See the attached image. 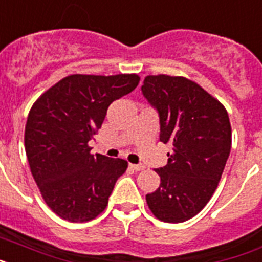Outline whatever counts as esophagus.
Segmentation results:
<instances>
[{"label":"esophagus","instance_id":"1","mask_svg":"<svg viewBox=\"0 0 262 262\" xmlns=\"http://www.w3.org/2000/svg\"><path fill=\"white\" fill-rule=\"evenodd\" d=\"M133 170H136V172H140V170H144L145 169V165L142 164H130L129 165Z\"/></svg>","mask_w":262,"mask_h":262}]
</instances>
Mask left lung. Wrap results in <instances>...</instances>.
Masks as SVG:
<instances>
[{"instance_id":"left-lung-1","label":"left lung","mask_w":262,"mask_h":262,"mask_svg":"<svg viewBox=\"0 0 262 262\" xmlns=\"http://www.w3.org/2000/svg\"><path fill=\"white\" fill-rule=\"evenodd\" d=\"M142 96L160 118V141L172 145L168 164L156 169L161 184L146 194L164 223H184L208 204L229 157L232 129L220 101L185 77L148 76Z\"/></svg>"}]
</instances>
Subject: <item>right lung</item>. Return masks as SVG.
<instances>
[{"mask_svg":"<svg viewBox=\"0 0 262 262\" xmlns=\"http://www.w3.org/2000/svg\"><path fill=\"white\" fill-rule=\"evenodd\" d=\"M137 74H72L34 102L25 127L33 179L53 212L72 223L96 219L106 208L127 162L90 155L88 142L113 101L137 88Z\"/></svg>","mask_w":262,"mask_h":262,"instance_id":"obj_1","label":"right lung"}]
</instances>
